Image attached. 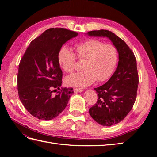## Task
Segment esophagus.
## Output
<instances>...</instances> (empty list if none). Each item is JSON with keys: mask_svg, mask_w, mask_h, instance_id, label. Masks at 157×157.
<instances>
[{"mask_svg": "<svg viewBox=\"0 0 157 157\" xmlns=\"http://www.w3.org/2000/svg\"><path fill=\"white\" fill-rule=\"evenodd\" d=\"M74 92H83V89H78V88H74Z\"/></svg>", "mask_w": 157, "mask_h": 157, "instance_id": "esophagus-1", "label": "esophagus"}]
</instances>
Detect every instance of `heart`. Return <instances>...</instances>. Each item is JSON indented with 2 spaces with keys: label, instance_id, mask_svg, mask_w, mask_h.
I'll return each instance as SVG.
<instances>
[{
  "label": "heart",
  "instance_id": "1",
  "mask_svg": "<svg viewBox=\"0 0 157 157\" xmlns=\"http://www.w3.org/2000/svg\"><path fill=\"white\" fill-rule=\"evenodd\" d=\"M75 55L79 60H85L83 72L74 73L65 78L68 86L82 89L98 82L108 79L117 67L118 54L117 48L111 44L89 39L75 46ZM58 61L65 72H72L75 68L76 57L73 51L63 46L58 53Z\"/></svg>",
  "mask_w": 157,
  "mask_h": 157
}]
</instances>
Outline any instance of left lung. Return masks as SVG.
I'll use <instances>...</instances> for the list:
<instances>
[{
	"label": "left lung",
	"mask_w": 157,
	"mask_h": 157,
	"mask_svg": "<svg viewBox=\"0 0 157 157\" xmlns=\"http://www.w3.org/2000/svg\"><path fill=\"white\" fill-rule=\"evenodd\" d=\"M86 35L108 38L118 50L117 68L107 83L94 89L98 99L89 109L90 117L97 123L111 126L123 120L135 102L138 85L136 59L127 44L111 31L93 30Z\"/></svg>",
	"instance_id": "left-lung-1"
}]
</instances>
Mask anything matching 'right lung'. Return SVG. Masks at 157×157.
<instances>
[{
  "label": "right lung",
  "mask_w": 157,
  "mask_h": 157,
  "mask_svg": "<svg viewBox=\"0 0 157 157\" xmlns=\"http://www.w3.org/2000/svg\"><path fill=\"white\" fill-rule=\"evenodd\" d=\"M78 33L65 28L48 29L29 44L21 58L17 89L20 100L33 117L42 120L57 117L67 107L73 89L59 90L63 73L58 53L68 40Z\"/></svg>",
  "instance_id": "1"
}]
</instances>
